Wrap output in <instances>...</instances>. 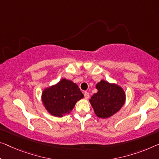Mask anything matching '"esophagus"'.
<instances>
[{
	"label": "esophagus",
	"instance_id": "esophagus-1",
	"mask_svg": "<svg viewBox=\"0 0 159 159\" xmlns=\"http://www.w3.org/2000/svg\"><path fill=\"white\" fill-rule=\"evenodd\" d=\"M89 97H90L89 93H88L87 91H85V92H84V98H86V99H89Z\"/></svg>",
	"mask_w": 159,
	"mask_h": 159
}]
</instances>
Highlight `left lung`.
Listing matches in <instances>:
<instances>
[{
    "mask_svg": "<svg viewBox=\"0 0 159 159\" xmlns=\"http://www.w3.org/2000/svg\"><path fill=\"white\" fill-rule=\"evenodd\" d=\"M98 92L94 93L90 103L99 118H108L119 111L125 102V93L122 88L101 80L96 84Z\"/></svg>",
    "mask_w": 159,
    "mask_h": 159,
    "instance_id": "obj_1",
    "label": "left lung"
}]
</instances>
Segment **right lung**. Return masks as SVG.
<instances>
[{
	"instance_id": "1",
	"label": "right lung",
	"mask_w": 159,
	"mask_h": 159,
	"mask_svg": "<svg viewBox=\"0 0 159 159\" xmlns=\"http://www.w3.org/2000/svg\"><path fill=\"white\" fill-rule=\"evenodd\" d=\"M84 97L76 84L63 79L55 86L45 89L42 101L51 115L62 117L70 113L75 103Z\"/></svg>"
}]
</instances>
